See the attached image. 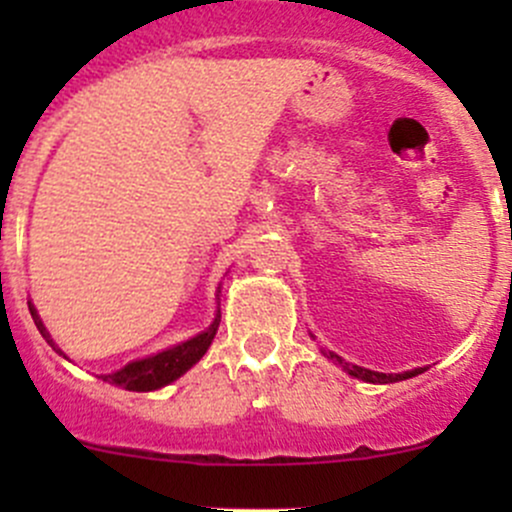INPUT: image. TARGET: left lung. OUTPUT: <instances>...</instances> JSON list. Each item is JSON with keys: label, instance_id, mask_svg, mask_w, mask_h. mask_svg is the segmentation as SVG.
<instances>
[{"label": "left lung", "instance_id": "1", "mask_svg": "<svg viewBox=\"0 0 512 512\" xmlns=\"http://www.w3.org/2000/svg\"><path fill=\"white\" fill-rule=\"evenodd\" d=\"M327 356L332 361H337L349 376H354V379H361V381H369V384H394V381H404L416 374H423V369H411V371H404V374H381V371H371V369H364V366L349 364V361H344L342 356H337L334 352H329Z\"/></svg>", "mask_w": 512, "mask_h": 512}]
</instances>
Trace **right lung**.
<instances>
[{
    "label": "right lung",
    "mask_w": 512,
    "mask_h": 512,
    "mask_svg": "<svg viewBox=\"0 0 512 512\" xmlns=\"http://www.w3.org/2000/svg\"><path fill=\"white\" fill-rule=\"evenodd\" d=\"M29 312H32L36 329L41 332V337L51 344L64 359H69L59 347L54 344V339L49 337L46 327L41 324L39 314H36L34 304H29ZM218 324H220V314L215 317V322L210 324L205 332H200L198 337L188 339V342H180L175 347L165 349V352H158L153 356H146V359H138L126 364L123 369L113 371V374H101L98 379L108 381V384H116L126 391H156L160 386H168L170 381H175L178 376H183L185 371L190 369L193 364H198L203 359V354L208 352V347L213 344L215 332H218Z\"/></svg>",
    "instance_id": "add662e5"
}]
</instances>
